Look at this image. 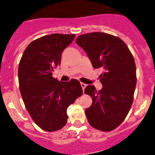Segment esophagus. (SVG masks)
<instances>
[{
    "label": "esophagus",
    "mask_w": 155,
    "mask_h": 155,
    "mask_svg": "<svg viewBox=\"0 0 155 155\" xmlns=\"http://www.w3.org/2000/svg\"><path fill=\"white\" fill-rule=\"evenodd\" d=\"M81 86L82 87V90H83V93H84V89H85V87H86V85H85V83H82V82H81Z\"/></svg>",
    "instance_id": "esophagus-1"
}]
</instances>
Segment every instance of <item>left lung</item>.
Segmentation results:
<instances>
[{"label": "left lung", "instance_id": "obj_1", "mask_svg": "<svg viewBox=\"0 0 155 155\" xmlns=\"http://www.w3.org/2000/svg\"><path fill=\"white\" fill-rule=\"evenodd\" d=\"M76 43L87 53L94 68L104 70L100 79L102 89L97 91L94 85L85 89L92 98L91 106L85 109L87 121L99 130H112L125 119L134 101L137 85L134 56L122 40L106 33L82 34Z\"/></svg>", "mask_w": 155, "mask_h": 155}]
</instances>
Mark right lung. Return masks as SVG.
<instances>
[{
	"label": "right lung",
	"instance_id": "add662e5",
	"mask_svg": "<svg viewBox=\"0 0 155 155\" xmlns=\"http://www.w3.org/2000/svg\"><path fill=\"white\" fill-rule=\"evenodd\" d=\"M75 34H52L34 40L27 46L18 64L19 90L33 121L48 132L58 130L68 121L67 109L82 94L77 79L59 82L52 76L61 64V53Z\"/></svg>",
	"mask_w": 155,
	"mask_h": 155
}]
</instances>
